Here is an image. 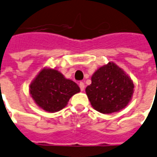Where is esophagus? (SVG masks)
<instances>
[{"label": "esophagus", "instance_id": "obj_1", "mask_svg": "<svg viewBox=\"0 0 157 157\" xmlns=\"http://www.w3.org/2000/svg\"><path fill=\"white\" fill-rule=\"evenodd\" d=\"M79 87H80L81 91L84 90V84L83 82H80V83H79Z\"/></svg>", "mask_w": 157, "mask_h": 157}]
</instances>
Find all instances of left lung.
I'll return each instance as SVG.
<instances>
[{
    "mask_svg": "<svg viewBox=\"0 0 157 157\" xmlns=\"http://www.w3.org/2000/svg\"><path fill=\"white\" fill-rule=\"evenodd\" d=\"M134 91L131 78L112 62L100 67L91 76V84L85 89L93 108L103 114L125 108L132 100Z\"/></svg>",
    "mask_w": 157,
    "mask_h": 157,
    "instance_id": "left-lung-1",
    "label": "left lung"
}]
</instances>
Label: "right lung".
I'll return each mask as SVG.
<instances>
[{
  "label": "right lung",
  "instance_id": "add662e5",
  "mask_svg": "<svg viewBox=\"0 0 157 157\" xmlns=\"http://www.w3.org/2000/svg\"><path fill=\"white\" fill-rule=\"evenodd\" d=\"M78 92L80 88L75 82L47 67L40 71L29 85V94L35 104L47 112L61 111Z\"/></svg>",
  "mask_w": 157,
  "mask_h": 157
}]
</instances>
